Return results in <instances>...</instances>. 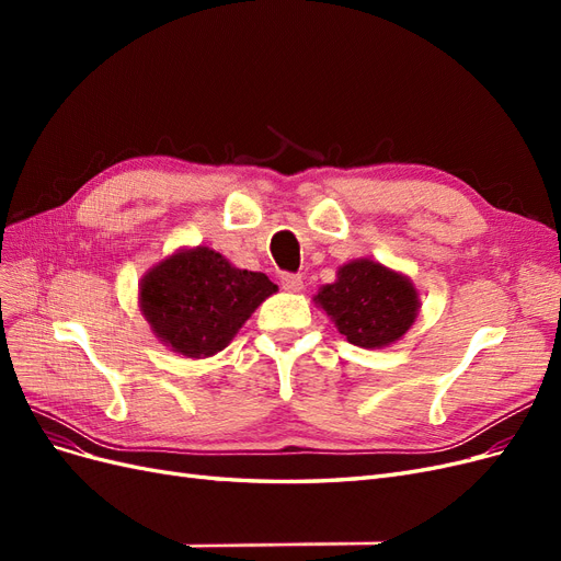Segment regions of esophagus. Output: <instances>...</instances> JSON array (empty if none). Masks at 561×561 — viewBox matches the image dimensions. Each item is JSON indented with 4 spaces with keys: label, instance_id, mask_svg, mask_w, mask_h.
Segmentation results:
<instances>
[{
    "label": "esophagus",
    "instance_id": "1",
    "mask_svg": "<svg viewBox=\"0 0 561 561\" xmlns=\"http://www.w3.org/2000/svg\"><path fill=\"white\" fill-rule=\"evenodd\" d=\"M280 285L285 287V290L299 293L304 287V278L299 274H290V271H285V274H280Z\"/></svg>",
    "mask_w": 561,
    "mask_h": 561
}]
</instances>
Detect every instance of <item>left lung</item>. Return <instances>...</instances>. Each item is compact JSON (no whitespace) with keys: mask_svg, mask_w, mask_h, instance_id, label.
Segmentation results:
<instances>
[{"mask_svg":"<svg viewBox=\"0 0 561 561\" xmlns=\"http://www.w3.org/2000/svg\"><path fill=\"white\" fill-rule=\"evenodd\" d=\"M351 344L381 348L412 328L419 309L414 285L379 262L355 260L316 295Z\"/></svg>","mask_w":561,"mask_h":561,"instance_id":"8db88e82","label":"left lung"}]
</instances>
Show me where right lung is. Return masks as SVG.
<instances>
[{"label":"right lung","instance_id":"right-lung-1","mask_svg":"<svg viewBox=\"0 0 561 561\" xmlns=\"http://www.w3.org/2000/svg\"><path fill=\"white\" fill-rule=\"evenodd\" d=\"M276 290L264 274L236 268L210 248H194L149 271L140 307L165 346L186 358H208Z\"/></svg>","mask_w":561,"mask_h":561}]
</instances>
